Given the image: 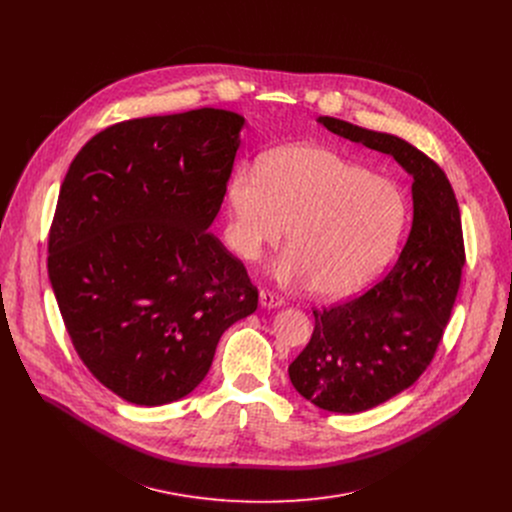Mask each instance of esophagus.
Returning <instances> with one entry per match:
<instances>
[{"label": "esophagus", "mask_w": 512, "mask_h": 512, "mask_svg": "<svg viewBox=\"0 0 512 512\" xmlns=\"http://www.w3.org/2000/svg\"><path fill=\"white\" fill-rule=\"evenodd\" d=\"M259 302H261V306H265V308H279V306L283 304V298L277 296V294H273L271 289L263 287V289L259 291Z\"/></svg>", "instance_id": "obj_1"}]
</instances>
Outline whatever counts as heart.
Instances as JSON below:
<instances>
[{"instance_id":"heart-1","label":"heart","mask_w":512,"mask_h":512,"mask_svg":"<svg viewBox=\"0 0 512 512\" xmlns=\"http://www.w3.org/2000/svg\"><path fill=\"white\" fill-rule=\"evenodd\" d=\"M229 243L247 261L277 245L281 281H308L322 298L346 296L393 255L407 223L397 182L316 145H289L261 168L239 166L229 182Z\"/></svg>"}]
</instances>
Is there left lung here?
<instances>
[{"mask_svg":"<svg viewBox=\"0 0 512 512\" xmlns=\"http://www.w3.org/2000/svg\"><path fill=\"white\" fill-rule=\"evenodd\" d=\"M318 121L413 176V225L399 259L364 294L314 310L312 338L287 369L320 409L358 413L411 387L433 360L466 263L462 218L444 170L411 143L334 117Z\"/></svg>","mask_w":512,"mask_h":512,"instance_id":"obj_1","label":"left lung"}]
</instances>
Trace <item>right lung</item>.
Here are the masks:
<instances>
[{
    "mask_svg": "<svg viewBox=\"0 0 512 512\" xmlns=\"http://www.w3.org/2000/svg\"><path fill=\"white\" fill-rule=\"evenodd\" d=\"M245 119L225 109L139 117L93 135L60 186L48 277L72 346L121 399L156 407L206 377L259 291L206 229Z\"/></svg>",
    "mask_w": 512,
    "mask_h": 512,
    "instance_id": "1",
    "label": "right lung"
}]
</instances>
